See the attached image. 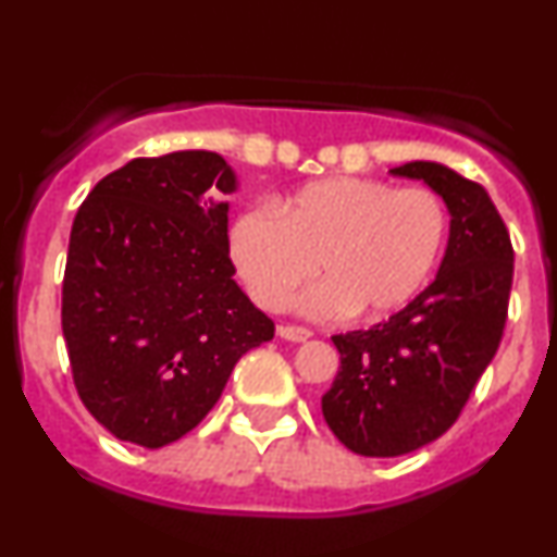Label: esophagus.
Here are the masks:
<instances>
[{
    "label": "esophagus",
    "instance_id": "1",
    "mask_svg": "<svg viewBox=\"0 0 557 557\" xmlns=\"http://www.w3.org/2000/svg\"><path fill=\"white\" fill-rule=\"evenodd\" d=\"M277 335L283 337V341H290V343H304L311 337V330L306 327H290V324H283V327H277Z\"/></svg>",
    "mask_w": 557,
    "mask_h": 557
}]
</instances>
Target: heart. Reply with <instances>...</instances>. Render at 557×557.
Instances as JSON below:
<instances>
[{"mask_svg":"<svg viewBox=\"0 0 557 557\" xmlns=\"http://www.w3.org/2000/svg\"><path fill=\"white\" fill-rule=\"evenodd\" d=\"M445 203L426 188L327 177L253 209L230 230V259L259 306L280 311L317 274L298 309L311 317L382 319L403 309L437 264Z\"/></svg>","mask_w":557,"mask_h":557,"instance_id":"obj_1","label":"heart"}]
</instances>
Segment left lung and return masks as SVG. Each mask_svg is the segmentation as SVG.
<instances>
[{
	"instance_id": "8db88e82",
	"label": "left lung",
	"mask_w": 557,
	"mask_h": 557,
	"mask_svg": "<svg viewBox=\"0 0 557 557\" xmlns=\"http://www.w3.org/2000/svg\"><path fill=\"white\" fill-rule=\"evenodd\" d=\"M389 175L430 185L450 230L437 277L406 309L332 337L341 372L322 398L324 421L369 458L406 456L450 430L497 354L513 283L508 230L482 185L440 162H406Z\"/></svg>"
}]
</instances>
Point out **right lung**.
<instances>
[{
  "instance_id": "obj_1",
  "label": "right lung",
  "mask_w": 557,
  "mask_h": 557,
  "mask_svg": "<svg viewBox=\"0 0 557 557\" xmlns=\"http://www.w3.org/2000/svg\"><path fill=\"white\" fill-rule=\"evenodd\" d=\"M238 175L214 151L131 159L75 214L62 335L83 406L117 440L162 447L220 400L272 319L233 280Z\"/></svg>"
}]
</instances>
